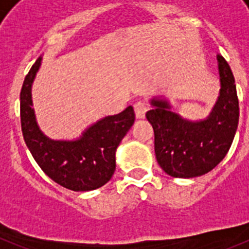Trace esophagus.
<instances>
[{
  "label": "esophagus",
  "mask_w": 249,
  "mask_h": 249,
  "mask_svg": "<svg viewBox=\"0 0 249 249\" xmlns=\"http://www.w3.org/2000/svg\"><path fill=\"white\" fill-rule=\"evenodd\" d=\"M133 107H135V113L137 118H143L147 109H148V106H147V103L143 102V101H138V102H136Z\"/></svg>",
  "instance_id": "1"
}]
</instances>
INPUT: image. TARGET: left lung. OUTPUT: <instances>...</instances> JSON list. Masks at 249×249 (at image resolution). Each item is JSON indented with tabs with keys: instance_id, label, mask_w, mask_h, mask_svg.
Returning a JSON list of instances; mask_svg holds the SVG:
<instances>
[{
	"instance_id": "8db88e82",
	"label": "left lung",
	"mask_w": 249,
	"mask_h": 249,
	"mask_svg": "<svg viewBox=\"0 0 249 249\" xmlns=\"http://www.w3.org/2000/svg\"><path fill=\"white\" fill-rule=\"evenodd\" d=\"M219 93L210 114L188 120L173 111L169 100L155 96L146 113L155 131L158 164L176 178L199 177L212 171L226 157L238 127L239 107L234 77L230 65L217 56Z\"/></svg>"
}]
</instances>
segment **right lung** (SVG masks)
Returning <instances> with one entry per match:
<instances>
[{"mask_svg": "<svg viewBox=\"0 0 249 249\" xmlns=\"http://www.w3.org/2000/svg\"><path fill=\"white\" fill-rule=\"evenodd\" d=\"M42 65L39 56L21 89V127L26 146L48 177L76 192L97 190L112 178L116 151L135 122L133 107L106 116L89 124L73 140H53L43 133L32 108V85Z\"/></svg>", "mask_w": 249, "mask_h": 249, "instance_id": "1", "label": "right lung"}]
</instances>
